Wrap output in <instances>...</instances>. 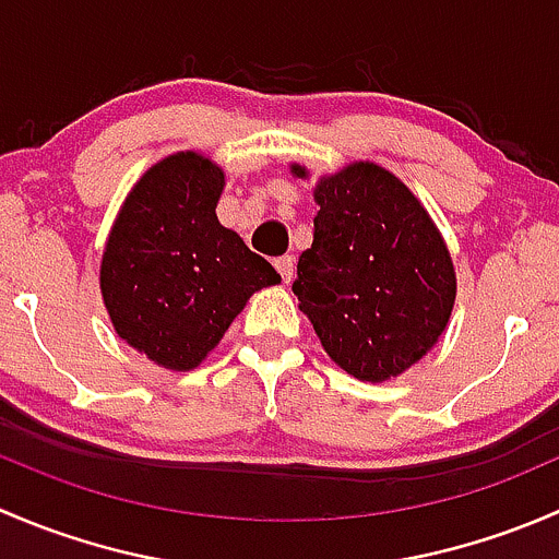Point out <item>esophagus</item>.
Segmentation results:
<instances>
[{
    "label": "esophagus",
    "mask_w": 559,
    "mask_h": 559,
    "mask_svg": "<svg viewBox=\"0 0 559 559\" xmlns=\"http://www.w3.org/2000/svg\"><path fill=\"white\" fill-rule=\"evenodd\" d=\"M275 270H278V273H281L284 284H289L292 275H295V259H292V257H278V259H275Z\"/></svg>",
    "instance_id": "34e87169"
}]
</instances>
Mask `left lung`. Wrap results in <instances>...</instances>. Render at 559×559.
Wrapping results in <instances>:
<instances>
[{
  "label": "left lung",
  "mask_w": 559,
  "mask_h": 559,
  "mask_svg": "<svg viewBox=\"0 0 559 559\" xmlns=\"http://www.w3.org/2000/svg\"><path fill=\"white\" fill-rule=\"evenodd\" d=\"M308 178L302 165H292ZM313 243L292 292L332 362L386 381L443 335L456 297L449 248L414 191L373 162L319 178Z\"/></svg>",
  "instance_id": "obj_1"
}]
</instances>
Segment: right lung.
Masks as SVG:
<instances>
[{
  "mask_svg": "<svg viewBox=\"0 0 559 559\" xmlns=\"http://www.w3.org/2000/svg\"><path fill=\"white\" fill-rule=\"evenodd\" d=\"M224 170L197 151L156 162L107 235L99 289L118 337L154 365L191 370L248 297L278 284L273 264L216 216Z\"/></svg>",
  "mask_w": 559,
  "mask_h": 559,
  "instance_id": "1",
  "label": "right lung"
}]
</instances>
